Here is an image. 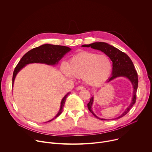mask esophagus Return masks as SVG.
<instances>
[{
    "instance_id": "obj_1",
    "label": "esophagus",
    "mask_w": 152,
    "mask_h": 152,
    "mask_svg": "<svg viewBox=\"0 0 152 152\" xmlns=\"http://www.w3.org/2000/svg\"><path fill=\"white\" fill-rule=\"evenodd\" d=\"M85 88L83 86H78L77 87V90H83Z\"/></svg>"
}]
</instances>
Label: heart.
I'll use <instances>...</instances> for the list:
<instances>
[{"label": "heart", "instance_id": "b5f03b06", "mask_svg": "<svg viewBox=\"0 0 152 152\" xmlns=\"http://www.w3.org/2000/svg\"><path fill=\"white\" fill-rule=\"evenodd\" d=\"M61 69L68 77H82L86 84L97 86L102 85L110 75L112 64L105 55L81 52L69 59L68 66L63 64Z\"/></svg>", "mask_w": 152, "mask_h": 152}]
</instances>
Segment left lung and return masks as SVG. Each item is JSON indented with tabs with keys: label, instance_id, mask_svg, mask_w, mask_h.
Wrapping results in <instances>:
<instances>
[{
	"label": "left lung",
	"instance_id": "8db88e82",
	"mask_svg": "<svg viewBox=\"0 0 152 152\" xmlns=\"http://www.w3.org/2000/svg\"><path fill=\"white\" fill-rule=\"evenodd\" d=\"M82 47H91L94 49H97L101 50L104 52L107 56H109L111 60L113 62V75L112 76L107 80L110 82L114 79L123 76L126 77L130 80L131 81L133 86H134V93H133V98L132 102L129 106L127 108L126 110L118 117L115 118H120L123 117L125 115H126L131 110V107L136 102L137 100V91L138 88V75L136 70L135 69V67L134 64L127 55L125 53L121 52L118 49L114 48L113 46L108 45L107 43L103 42H96L92 43L90 45H82ZM93 102V97L90 99V102L87 104L88 108L89 111L93 114V115L98 119L102 120H107L106 119H102L98 117H97L91 110V106ZM113 119V120H115Z\"/></svg>",
	"mask_w": 152,
	"mask_h": 152
}]
</instances>
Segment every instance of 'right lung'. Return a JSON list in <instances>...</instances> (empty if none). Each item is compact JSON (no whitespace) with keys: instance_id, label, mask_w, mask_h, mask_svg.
Listing matches in <instances>:
<instances>
[{"instance_id":"1","label":"right lung","mask_w":152,"mask_h":152,"mask_svg":"<svg viewBox=\"0 0 152 152\" xmlns=\"http://www.w3.org/2000/svg\"><path fill=\"white\" fill-rule=\"evenodd\" d=\"M70 50V48L66 46L52 45L49 44H46L31 49L23 55L15 67L12 76V85L16 75L26 64L36 62L45 63L48 65H55L58 64V61L64 56V55ZM69 94V93H67L62 99L60 110L58 114L55 117V118L48 122L54 120L62 113L65 102H66V100Z\"/></svg>"}]
</instances>
